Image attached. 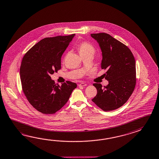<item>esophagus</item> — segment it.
Listing matches in <instances>:
<instances>
[{
  "label": "esophagus",
  "instance_id": "34e87169",
  "mask_svg": "<svg viewBox=\"0 0 159 159\" xmlns=\"http://www.w3.org/2000/svg\"><path fill=\"white\" fill-rule=\"evenodd\" d=\"M78 85H79V87H84V86L87 85V84H85L84 83H80Z\"/></svg>",
  "mask_w": 159,
  "mask_h": 159
}]
</instances>
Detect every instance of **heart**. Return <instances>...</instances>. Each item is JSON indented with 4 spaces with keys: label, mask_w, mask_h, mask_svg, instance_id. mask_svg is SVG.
<instances>
[{
    "label": "heart",
    "mask_w": 159,
    "mask_h": 159,
    "mask_svg": "<svg viewBox=\"0 0 159 159\" xmlns=\"http://www.w3.org/2000/svg\"><path fill=\"white\" fill-rule=\"evenodd\" d=\"M78 51L80 55H83L88 53L94 52V47L90 43L85 42L79 43L77 46Z\"/></svg>",
    "instance_id": "heart-1"
}]
</instances>
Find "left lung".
<instances>
[{
	"instance_id": "1",
	"label": "left lung",
	"mask_w": 159,
	"mask_h": 159,
	"mask_svg": "<svg viewBox=\"0 0 159 159\" xmlns=\"http://www.w3.org/2000/svg\"><path fill=\"white\" fill-rule=\"evenodd\" d=\"M99 44L102 52V69L109 83H94L97 95L92 99L96 106L104 111L116 110L124 105L134 91L136 83V63L129 48L106 33L91 34Z\"/></svg>"
}]
</instances>
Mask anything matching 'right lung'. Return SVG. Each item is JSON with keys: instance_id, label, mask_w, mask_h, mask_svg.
Masks as SVG:
<instances>
[{"instance_id": "1", "label": "right lung", "mask_w": 159, "mask_h": 159, "mask_svg": "<svg viewBox=\"0 0 159 159\" xmlns=\"http://www.w3.org/2000/svg\"><path fill=\"white\" fill-rule=\"evenodd\" d=\"M75 34L41 40L25 54L20 68L21 87L32 107L44 114H53L66 103L76 88L66 81L56 84L51 75L61 68V57Z\"/></svg>"}]
</instances>
